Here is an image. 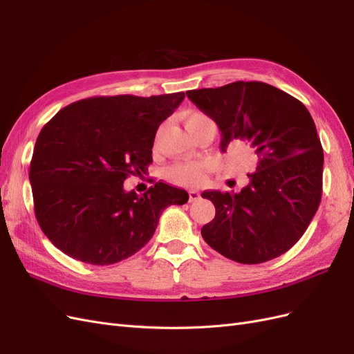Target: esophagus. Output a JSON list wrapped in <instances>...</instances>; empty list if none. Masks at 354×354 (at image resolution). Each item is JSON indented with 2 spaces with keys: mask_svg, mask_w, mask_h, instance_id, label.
Masks as SVG:
<instances>
[{
  "mask_svg": "<svg viewBox=\"0 0 354 354\" xmlns=\"http://www.w3.org/2000/svg\"><path fill=\"white\" fill-rule=\"evenodd\" d=\"M201 198V194L198 190H189V201L190 202H195V201H198Z\"/></svg>",
  "mask_w": 354,
  "mask_h": 354,
  "instance_id": "1",
  "label": "esophagus"
}]
</instances>
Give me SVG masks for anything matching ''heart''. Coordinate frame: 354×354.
<instances>
[{"label": "heart", "instance_id": "1", "mask_svg": "<svg viewBox=\"0 0 354 354\" xmlns=\"http://www.w3.org/2000/svg\"><path fill=\"white\" fill-rule=\"evenodd\" d=\"M203 124H214L211 116L202 111H189L185 116V125L187 130L203 125ZM207 164L202 160H186V162H177L168 167L167 178L180 186H196L203 180L205 176Z\"/></svg>", "mask_w": 354, "mask_h": 354}]
</instances>
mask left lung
Instances as JSON below:
<instances>
[{
	"instance_id": "obj_1",
	"label": "left lung",
	"mask_w": 354,
	"mask_h": 354,
	"mask_svg": "<svg viewBox=\"0 0 354 354\" xmlns=\"http://www.w3.org/2000/svg\"><path fill=\"white\" fill-rule=\"evenodd\" d=\"M186 94L218 125L223 152L230 143H245L259 158L238 194L203 192L216 217L202 227V238L242 264L285 254L303 236L322 198L324 151L312 115L292 95L260 81Z\"/></svg>"
}]
</instances>
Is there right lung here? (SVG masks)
I'll use <instances>...</instances> for the list:
<instances>
[{
	"instance_id": "right-lung-1",
	"label": "right lung",
	"mask_w": 354,
	"mask_h": 354,
	"mask_svg": "<svg viewBox=\"0 0 354 354\" xmlns=\"http://www.w3.org/2000/svg\"><path fill=\"white\" fill-rule=\"evenodd\" d=\"M183 99V91L100 95L42 127L29 180L39 227L62 252L94 266L122 261L151 241L167 207L187 202L186 190L162 181L142 196L124 190L152 162L158 128Z\"/></svg>"
}]
</instances>
